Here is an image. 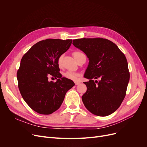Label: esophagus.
Here are the masks:
<instances>
[{"mask_svg": "<svg viewBox=\"0 0 147 147\" xmlns=\"http://www.w3.org/2000/svg\"><path fill=\"white\" fill-rule=\"evenodd\" d=\"M80 84V82H75L76 85H79V84Z\"/></svg>", "mask_w": 147, "mask_h": 147, "instance_id": "1", "label": "esophagus"}]
</instances>
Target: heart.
Returning a JSON list of instances; mask_svg holds the SVG:
<instances>
[{"label":"heart","instance_id":"obj_1","mask_svg":"<svg viewBox=\"0 0 147 147\" xmlns=\"http://www.w3.org/2000/svg\"><path fill=\"white\" fill-rule=\"evenodd\" d=\"M82 54L83 53L80 52L75 51L73 53V55L74 58L76 59L79 56L82 55ZM62 61H63V55H61L58 59V64L59 67L61 65ZM79 76H80V74L79 73L74 72V71H67L66 72H65L64 73V76L65 77V78H67L68 79H69V80H73V81L78 80V79H79Z\"/></svg>","mask_w":147,"mask_h":147}]
</instances>
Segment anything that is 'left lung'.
<instances>
[{"instance_id":"left-lung-1","label":"left lung","mask_w":147,"mask_h":147,"mask_svg":"<svg viewBox=\"0 0 147 147\" xmlns=\"http://www.w3.org/2000/svg\"><path fill=\"white\" fill-rule=\"evenodd\" d=\"M76 48L86 54L89 64L84 77L87 90L82 97L86 109L98 116L116 111L124 99L130 74L125 55L111 41L102 38H78ZM99 78V82L94 79Z\"/></svg>"}]
</instances>
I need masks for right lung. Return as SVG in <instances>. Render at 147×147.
<instances>
[{
	"instance_id": "right-lung-1",
	"label": "right lung",
	"mask_w": 147,
	"mask_h": 147,
	"mask_svg": "<svg viewBox=\"0 0 147 147\" xmlns=\"http://www.w3.org/2000/svg\"><path fill=\"white\" fill-rule=\"evenodd\" d=\"M71 39L49 38L37 42L22 57L17 71L18 88L28 105L41 114H51L63 103L74 83L59 73L58 59L65 52ZM50 76L58 79L49 82Z\"/></svg>"
}]
</instances>
